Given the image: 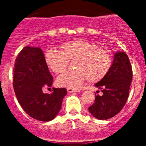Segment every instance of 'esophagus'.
<instances>
[{
	"label": "esophagus",
	"instance_id": "34e87169",
	"mask_svg": "<svg viewBox=\"0 0 146 146\" xmlns=\"http://www.w3.org/2000/svg\"><path fill=\"white\" fill-rule=\"evenodd\" d=\"M67 91L69 93H74V92H79V90H76V89H73V88H67Z\"/></svg>",
	"mask_w": 146,
	"mask_h": 146
}]
</instances>
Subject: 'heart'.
<instances>
[{
  "label": "heart",
  "instance_id": "obj_1",
  "mask_svg": "<svg viewBox=\"0 0 146 146\" xmlns=\"http://www.w3.org/2000/svg\"><path fill=\"white\" fill-rule=\"evenodd\" d=\"M61 51L49 49L44 54V61L55 74L62 73L69 60H75L74 71L64 72L57 78L60 87L79 88L88 80L97 82L108 75L113 65L110 52L98 44L86 40H73L61 45Z\"/></svg>",
  "mask_w": 146,
  "mask_h": 146
}]
</instances>
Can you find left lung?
<instances>
[{
	"label": "left lung",
	"mask_w": 146,
	"mask_h": 146,
	"mask_svg": "<svg viewBox=\"0 0 146 146\" xmlns=\"http://www.w3.org/2000/svg\"><path fill=\"white\" fill-rule=\"evenodd\" d=\"M131 80L132 69L128 55L124 52H115L108 75L95 84L103 95H96L94 103L88 108L93 116L107 120L118 114L128 99Z\"/></svg>",
	"instance_id": "8db88e82"
}]
</instances>
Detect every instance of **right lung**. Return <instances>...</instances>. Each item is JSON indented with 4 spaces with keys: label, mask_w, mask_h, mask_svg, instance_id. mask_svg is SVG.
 Masks as SVG:
<instances>
[{
    "label": "right lung",
    "mask_w": 146,
    "mask_h": 146,
    "mask_svg": "<svg viewBox=\"0 0 146 146\" xmlns=\"http://www.w3.org/2000/svg\"><path fill=\"white\" fill-rule=\"evenodd\" d=\"M13 87L24 111L34 119L50 121L61 108L66 95L64 88H53L52 94H44V87H51L52 76L39 47H23L15 60Z\"/></svg>",
    "instance_id": "1"
}]
</instances>
